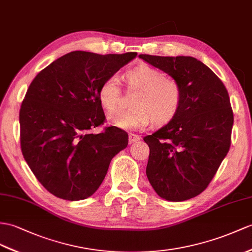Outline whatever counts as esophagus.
<instances>
[{
  "instance_id": "1",
  "label": "esophagus",
  "mask_w": 252,
  "mask_h": 252,
  "mask_svg": "<svg viewBox=\"0 0 252 252\" xmlns=\"http://www.w3.org/2000/svg\"><path fill=\"white\" fill-rule=\"evenodd\" d=\"M139 140H140V137L137 136V134H134V133L128 134V141H129L130 144L137 142V141H139Z\"/></svg>"
}]
</instances>
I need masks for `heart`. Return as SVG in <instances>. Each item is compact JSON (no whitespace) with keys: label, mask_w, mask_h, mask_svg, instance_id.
I'll list each match as a JSON object with an SVG mask.
<instances>
[{"label":"heart","mask_w":252,"mask_h":252,"mask_svg":"<svg viewBox=\"0 0 252 252\" xmlns=\"http://www.w3.org/2000/svg\"><path fill=\"white\" fill-rule=\"evenodd\" d=\"M129 89L138 90L133 96V108L121 111L109 118L112 125L126 130L144 129L152 122L161 127L173 121L182 106V90L173 78L155 67L141 64L126 72ZM98 99L107 112L112 113L119 108L121 89L115 76L107 78L98 91Z\"/></svg>","instance_id":"1"}]
</instances>
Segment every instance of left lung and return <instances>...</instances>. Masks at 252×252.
Instances as JSON below:
<instances>
[{"label": "left lung", "instance_id": "left-lung-1", "mask_svg": "<svg viewBox=\"0 0 252 252\" xmlns=\"http://www.w3.org/2000/svg\"><path fill=\"white\" fill-rule=\"evenodd\" d=\"M182 90V106L169 124L143 138L150 147L146 176L159 197L181 202L204 191L231 145L230 97L211 68L192 57L140 54Z\"/></svg>", "mask_w": 252, "mask_h": 252}]
</instances>
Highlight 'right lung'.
I'll list each match as a JSON object with an SVG mask.
<instances>
[{
	"label": "right lung",
	"instance_id": "add662e5",
	"mask_svg": "<svg viewBox=\"0 0 252 252\" xmlns=\"http://www.w3.org/2000/svg\"><path fill=\"white\" fill-rule=\"evenodd\" d=\"M136 57L72 51L30 84L19 113L21 151L36 179L55 197H91L112 158L127 146L128 134L118 127L90 130L106 120L98 99L101 83Z\"/></svg>",
	"mask_w": 252,
	"mask_h": 252
}]
</instances>
